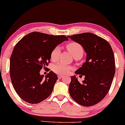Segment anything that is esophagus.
I'll return each instance as SVG.
<instances>
[{
  "label": "esophagus",
  "mask_w": 125,
  "mask_h": 125,
  "mask_svg": "<svg viewBox=\"0 0 125 125\" xmlns=\"http://www.w3.org/2000/svg\"><path fill=\"white\" fill-rule=\"evenodd\" d=\"M63 76H62V75H59L58 76V78H59V79H61V78H62L63 77Z\"/></svg>",
  "instance_id": "34e87169"
}]
</instances>
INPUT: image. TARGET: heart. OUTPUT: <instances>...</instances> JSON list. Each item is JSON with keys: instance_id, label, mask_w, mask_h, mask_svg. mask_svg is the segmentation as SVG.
Listing matches in <instances>:
<instances>
[{"instance_id": "obj_1", "label": "heart", "mask_w": 125, "mask_h": 125, "mask_svg": "<svg viewBox=\"0 0 125 125\" xmlns=\"http://www.w3.org/2000/svg\"><path fill=\"white\" fill-rule=\"evenodd\" d=\"M66 48L71 53L74 59L77 57L81 58L83 56L84 50L83 47L80 44L76 42H72L71 43L68 44L66 45ZM61 54V48L60 47H54L51 53V60L52 61H56L59 59L60 56ZM72 68L71 66L66 65L62 63H57L54 64L52 66V71L54 73L58 74L64 75L67 74L69 72V71L72 70Z\"/></svg>"}]
</instances>
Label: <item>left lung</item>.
I'll return each instance as SVG.
<instances>
[{
	"label": "left lung",
	"mask_w": 125,
	"mask_h": 125,
	"mask_svg": "<svg viewBox=\"0 0 125 125\" xmlns=\"http://www.w3.org/2000/svg\"><path fill=\"white\" fill-rule=\"evenodd\" d=\"M83 48L86 61L75 72L85 76L80 83L71 77L69 92L80 105L91 106L103 100L110 89L115 74V58L110 44L94 34L86 32L68 36Z\"/></svg>",
	"instance_id": "8db88e82"
}]
</instances>
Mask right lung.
<instances>
[{"label":"right lung","mask_w":125,"mask_h":125,"mask_svg":"<svg viewBox=\"0 0 125 125\" xmlns=\"http://www.w3.org/2000/svg\"><path fill=\"white\" fill-rule=\"evenodd\" d=\"M68 37L33 32L23 37L15 45L10 58V77L13 87L20 98L35 104L52 93L57 76L50 71L45 78L40 70L50 62L51 51Z\"/></svg>","instance_id":"obj_1"}]
</instances>
